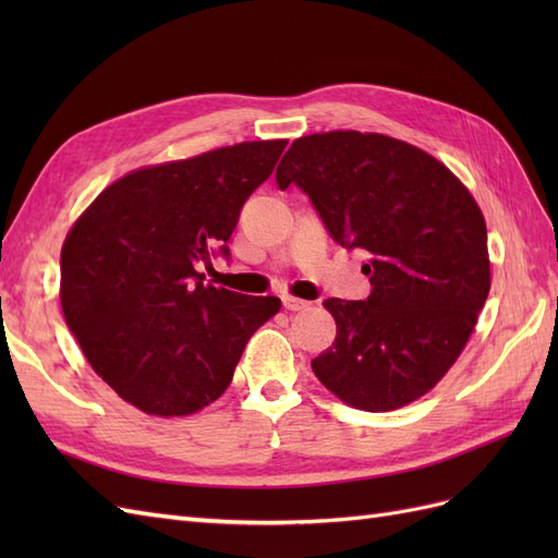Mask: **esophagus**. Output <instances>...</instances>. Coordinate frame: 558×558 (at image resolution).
<instances>
[{"instance_id":"esophagus-1","label":"esophagus","mask_w":558,"mask_h":558,"mask_svg":"<svg viewBox=\"0 0 558 558\" xmlns=\"http://www.w3.org/2000/svg\"><path fill=\"white\" fill-rule=\"evenodd\" d=\"M281 302H283V307L289 310V312H302V310L310 307L307 300H300V298H293V295H283Z\"/></svg>"}]
</instances>
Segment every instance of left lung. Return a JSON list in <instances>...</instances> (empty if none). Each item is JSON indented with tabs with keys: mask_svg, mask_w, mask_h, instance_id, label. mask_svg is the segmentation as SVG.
<instances>
[{
	"mask_svg": "<svg viewBox=\"0 0 558 558\" xmlns=\"http://www.w3.org/2000/svg\"><path fill=\"white\" fill-rule=\"evenodd\" d=\"M330 238L367 253L365 300L328 298L337 335L314 375L351 408L388 412L445 377L477 324L488 289L486 223L442 162L373 132L300 137L277 167Z\"/></svg>",
	"mask_w": 558,
	"mask_h": 558,
	"instance_id": "1",
	"label": "left lung"
}]
</instances>
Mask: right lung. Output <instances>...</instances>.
Masks as SVG:
<instances>
[{"mask_svg": "<svg viewBox=\"0 0 558 558\" xmlns=\"http://www.w3.org/2000/svg\"><path fill=\"white\" fill-rule=\"evenodd\" d=\"M286 140L244 142L146 167L111 183L60 253L64 320L83 356L125 402L183 416L221 398L251 335L281 300L216 289L199 275L230 258L248 195Z\"/></svg>", "mask_w": 558, "mask_h": 558, "instance_id": "obj_1", "label": "right lung"}]
</instances>
